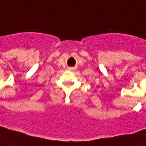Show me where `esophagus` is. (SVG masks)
<instances>
[{"instance_id": "esophagus-1", "label": "esophagus", "mask_w": 146, "mask_h": 146, "mask_svg": "<svg viewBox=\"0 0 146 146\" xmlns=\"http://www.w3.org/2000/svg\"><path fill=\"white\" fill-rule=\"evenodd\" d=\"M70 69H71V68H70Z\"/></svg>"}]
</instances>
